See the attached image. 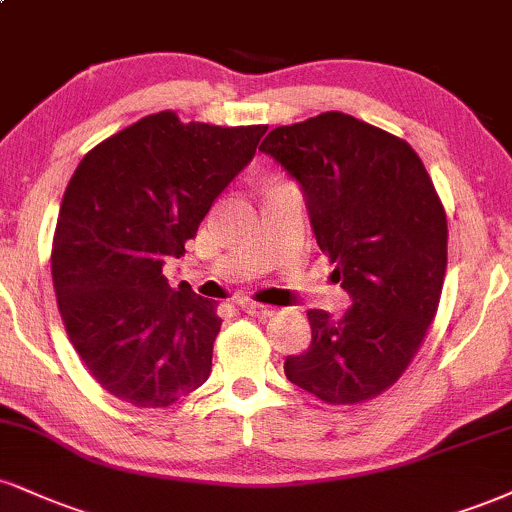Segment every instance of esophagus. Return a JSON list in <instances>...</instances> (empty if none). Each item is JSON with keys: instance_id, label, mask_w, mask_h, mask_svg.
Segmentation results:
<instances>
[{"instance_id": "1", "label": "esophagus", "mask_w": 512, "mask_h": 512, "mask_svg": "<svg viewBox=\"0 0 512 512\" xmlns=\"http://www.w3.org/2000/svg\"><path fill=\"white\" fill-rule=\"evenodd\" d=\"M240 310L248 312V315H255V317H269L274 312L272 307L260 305V303H252V300H240Z\"/></svg>"}]
</instances>
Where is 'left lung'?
<instances>
[{
	"instance_id": "left-lung-1",
	"label": "left lung",
	"mask_w": 512,
	"mask_h": 512,
	"mask_svg": "<svg viewBox=\"0 0 512 512\" xmlns=\"http://www.w3.org/2000/svg\"><path fill=\"white\" fill-rule=\"evenodd\" d=\"M303 190L317 245L350 295L341 319L310 310L291 384L331 405L389 389L424 341L446 276V212L415 150L341 112L279 126L260 145Z\"/></svg>"
}]
</instances>
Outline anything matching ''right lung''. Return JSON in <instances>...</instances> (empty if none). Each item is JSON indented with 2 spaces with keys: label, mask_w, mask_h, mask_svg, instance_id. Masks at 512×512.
Returning a JSON list of instances; mask_svg holds the SVG:
<instances>
[{
  "label": "right lung",
  "mask_w": 512,
  "mask_h": 512,
  "mask_svg": "<svg viewBox=\"0 0 512 512\" xmlns=\"http://www.w3.org/2000/svg\"><path fill=\"white\" fill-rule=\"evenodd\" d=\"M267 126L145 116L92 147L61 200L52 281L73 348L97 384L138 408H166L212 372V300L169 286L214 200L255 157Z\"/></svg>",
  "instance_id": "obj_1"
}]
</instances>
